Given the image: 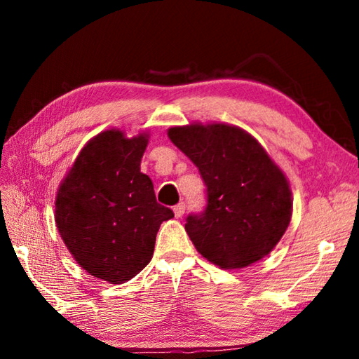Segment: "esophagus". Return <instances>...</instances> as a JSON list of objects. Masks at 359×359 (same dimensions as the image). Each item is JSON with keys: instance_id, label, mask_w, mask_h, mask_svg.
I'll use <instances>...</instances> for the list:
<instances>
[{"instance_id": "esophagus-1", "label": "esophagus", "mask_w": 359, "mask_h": 359, "mask_svg": "<svg viewBox=\"0 0 359 359\" xmlns=\"http://www.w3.org/2000/svg\"><path fill=\"white\" fill-rule=\"evenodd\" d=\"M172 210H174V215L177 217V218H180L182 215H184V212H185V203L180 201L179 204H175L174 208H172Z\"/></svg>"}]
</instances>
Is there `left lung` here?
I'll return each instance as SVG.
<instances>
[{
  "instance_id": "obj_1",
  "label": "left lung",
  "mask_w": 359,
  "mask_h": 359,
  "mask_svg": "<svg viewBox=\"0 0 359 359\" xmlns=\"http://www.w3.org/2000/svg\"><path fill=\"white\" fill-rule=\"evenodd\" d=\"M205 185L208 204L187 217L196 250L224 269L266 257L291 220V191L283 172L257 139L238 126L212 123L169 128Z\"/></svg>"
}]
</instances>
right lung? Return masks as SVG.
<instances>
[{"mask_svg":"<svg viewBox=\"0 0 359 359\" xmlns=\"http://www.w3.org/2000/svg\"><path fill=\"white\" fill-rule=\"evenodd\" d=\"M145 147L147 135L101 133L81 150L57 193L65 245L88 274L111 283L130 280L149 264L160 224L174 217L141 172Z\"/></svg>","mask_w":359,"mask_h":359,"instance_id":"right-lung-1","label":"right lung"}]
</instances>
